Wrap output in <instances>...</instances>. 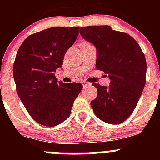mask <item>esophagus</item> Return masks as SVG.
<instances>
[{
  "instance_id": "1",
  "label": "esophagus",
  "mask_w": 160,
  "mask_h": 160,
  "mask_svg": "<svg viewBox=\"0 0 160 160\" xmlns=\"http://www.w3.org/2000/svg\"><path fill=\"white\" fill-rule=\"evenodd\" d=\"M82 86H83V87H85V88H86V87H90V86H91V83H90V82H82Z\"/></svg>"
}]
</instances>
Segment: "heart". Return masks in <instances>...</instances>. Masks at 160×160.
<instances>
[{"label":"heart","mask_w":160,"mask_h":160,"mask_svg":"<svg viewBox=\"0 0 160 160\" xmlns=\"http://www.w3.org/2000/svg\"><path fill=\"white\" fill-rule=\"evenodd\" d=\"M82 45H90V44L88 43V42H83Z\"/></svg>","instance_id":"b5f03b06"}]
</instances>
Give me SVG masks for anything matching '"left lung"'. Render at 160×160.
<instances>
[{
	"mask_svg": "<svg viewBox=\"0 0 160 160\" xmlns=\"http://www.w3.org/2000/svg\"><path fill=\"white\" fill-rule=\"evenodd\" d=\"M80 34L95 46L96 68L111 80L109 87L93 84L98 90L90 102L94 114L107 123H122L132 114L143 90L145 56L132 37L109 25L81 27Z\"/></svg>",
	"mask_w": 160,
	"mask_h": 160,
	"instance_id": "8db88e82",
	"label": "left lung"
}]
</instances>
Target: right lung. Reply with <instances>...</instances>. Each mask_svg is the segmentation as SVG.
<instances>
[{"instance_id": "obj_1", "label": "right lung", "mask_w": 160, "mask_h": 160, "mask_svg": "<svg viewBox=\"0 0 160 160\" xmlns=\"http://www.w3.org/2000/svg\"><path fill=\"white\" fill-rule=\"evenodd\" d=\"M79 27H53L28 37L14 61L17 92L29 114L38 123L54 127L67 119L81 83L58 82L54 72L62 66Z\"/></svg>"}]
</instances>
